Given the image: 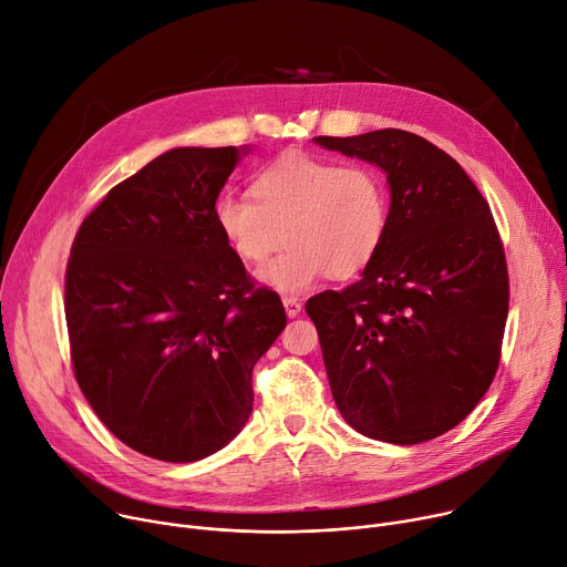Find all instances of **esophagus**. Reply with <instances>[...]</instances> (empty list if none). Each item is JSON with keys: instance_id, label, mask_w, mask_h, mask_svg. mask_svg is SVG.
Instances as JSON below:
<instances>
[{"instance_id": "esophagus-1", "label": "esophagus", "mask_w": 567, "mask_h": 567, "mask_svg": "<svg viewBox=\"0 0 567 567\" xmlns=\"http://www.w3.org/2000/svg\"><path fill=\"white\" fill-rule=\"evenodd\" d=\"M282 305H285V312H287L289 319H296V317L300 315V310H302L300 300L293 298V296H285V298H282Z\"/></svg>"}]
</instances>
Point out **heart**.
<instances>
[{
    "mask_svg": "<svg viewBox=\"0 0 567 567\" xmlns=\"http://www.w3.org/2000/svg\"><path fill=\"white\" fill-rule=\"evenodd\" d=\"M226 246L280 293H300L328 274L350 278L378 255L389 226V192L369 165H341L289 151L252 181V198L221 194L213 210Z\"/></svg>",
    "mask_w": 567,
    "mask_h": 567,
    "instance_id": "1",
    "label": "heart"
}]
</instances>
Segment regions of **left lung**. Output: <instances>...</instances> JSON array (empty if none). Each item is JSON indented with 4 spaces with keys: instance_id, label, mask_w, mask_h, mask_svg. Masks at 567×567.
Masks as SVG:
<instances>
[{
    "instance_id": "left-lung-1",
    "label": "left lung",
    "mask_w": 567,
    "mask_h": 567,
    "mask_svg": "<svg viewBox=\"0 0 567 567\" xmlns=\"http://www.w3.org/2000/svg\"><path fill=\"white\" fill-rule=\"evenodd\" d=\"M380 167L384 241L354 285L307 300L343 421L416 445L458 425L488 391L508 315L504 248L486 198L445 151L382 128L315 137Z\"/></svg>"
}]
</instances>
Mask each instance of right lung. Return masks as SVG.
<instances>
[{
	"label": "right lung",
	"instance_id": "obj_1",
	"mask_svg": "<svg viewBox=\"0 0 567 567\" xmlns=\"http://www.w3.org/2000/svg\"><path fill=\"white\" fill-rule=\"evenodd\" d=\"M250 146H176L81 224L65 276L76 382L122 443L192 463L252 409L250 373L287 326L221 239L213 210Z\"/></svg>",
	"mask_w": 567,
	"mask_h": 567
}]
</instances>
